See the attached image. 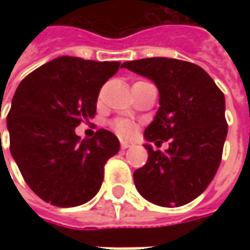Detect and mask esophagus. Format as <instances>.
Here are the masks:
<instances>
[{
    "instance_id": "1",
    "label": "esophagus",
    "mask_w": 250,
    "mask_h": 250,
    "mask_svg": "<svg viewBox=\"0 0 250 250\" xmlns=\"http://www.w3.org/2000/svg\"><path fill=\"white\" fill-rule=\"evenodd\" d=\"M135 146V143L133 142H130V140H121V147L125 150V149H129V147H133Z\"/></svg>"
}]
</instances>
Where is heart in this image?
<instances>
[{
  "instance_id": "obj_1",
  "label": "heart",
  "mask_w": 250,
  "mask_h": 250,
  "mask_svg": "<svg viewBox=\"0 0 250 250\" xmlns=\"http://www.w3.org/2000/svg\"><path fill=\"white\" fill-rule=\"evenodd\" d=\"M114 128L124 138H129L135 133V125L128 120H118L114 124Z\"/></svg>"
}]
</instances>
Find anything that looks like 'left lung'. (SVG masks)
<instances>
[{"label": "left lung", "mask_w": 250, "mask_h": 250, "mask_svg": "<svg viewBox=\"0 0 250 250\" xmlns=\"http://www.w3.org/2000/svg\"><path fill=\"white\" fill-rule=\"evenodd\" d=\"M159 89V110L145 129L147 163L133 172L135 187L150 203L184 206L205 192L221 163L228 125L226 97L195 63L153 57L122 63ZM170 142L154 152L149 141Z\"/></svg>", "instance_id": "left-lung-1"}]
</instances>
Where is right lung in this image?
I'll return each mask as SVG.
<instances>
[{"mask_svg": "<svg viewBox=\"0 0 250 250\" xmlns=\"http://www.w3.org/2000/svg\"><path fill=\"white\" fill-rule=\"evenodd\" d=\"M120 68L117 61L63 55L19 83L6 118L11 154L44 202L81 206L100 190L104 164L118 153L120 140L107 129L82 139L75 128L94 117L101 86Z\"/></svg>", "mask_w": 250, "mask_h": 250, "instance_id": "obj_1", "label": "right lung"}]
</instances>
